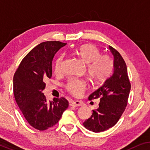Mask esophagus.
Returning a JSON list of instances; mask_svg holds the SVG:
<instances>
[{
    "mask_svg": "<svg viewBox=\"0 0 150 150\" xmlns=\"http://www.w3.org/2000/svg\"><path fill=\"white\" fill-rule=\"evenodd\" d=\"M83 103L81 101H79V100H76V101L71 102V106H83Z\"/></svg>",
    "mask_w": 150,
    "mask_h": 150,
    "instance_id": "obj_1",
    "label": "esophagus"
}]
</instances>
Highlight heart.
Masks as SVG:
<instances>
[{"label":"heart","instance_id":"heart-1","mask_svg":"<svg viewBox=\"0 0 150 150\" xmlns=\"http://www.w3.org/2000/svg\"><path fill=\"white\" fill-rule=\"evenodd\" d=\"M74 53L87 63V74L91 80L96 83H102L111 74L114 62L108 54H101L100 48L92 44H85L74 50ZM63 57H59L54 63V71L56 74L62 71ZM65 89L71 95L79 97L83 93L87 83L83 79L73 78L65 85Z\"/></svg>","mask_w":150,"mask_h":150}]
</instances>
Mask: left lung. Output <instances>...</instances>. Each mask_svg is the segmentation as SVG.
Here are the masks:
<instances>
[{"label":"left lung","instance_id":"obj_1","mask_svg":"<svg viewBox=\"0 0 150 150\" xmlns=\"http://www.w3.org/2000/svg\"><path fill=\"white\" fill-rule=\"evenodd\" d=\"M109 48L114 56L113 74L89 96V100L100 98L99 108L93 110L92 115L83 123L94 132H103L117 123L128 104L131 88L124 59L117 50L111 46Z\"/></svg>","mask_w":150,"mask_h":150}]
</instances>
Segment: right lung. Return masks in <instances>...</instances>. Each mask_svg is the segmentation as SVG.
<instances>
[{"instance_id":"right-lung-1","label":"right lung","mask_w":150,"mask_h":150,"mask_svg":"<svg viewBox=\"0 0 150 150\" xmlns=\"http://www.w3.org/2000/svg\"><path fill=\"white\" fill-rule=\"evenodd\" d=\"M66 44L57 41L41 43L22 59L13 76L16 101L26 120L37 130H46L54 126L68 107L65 98L48 102L42 93L45 81L52 77L54 54Z\"/></svg>"}]
</instances>
